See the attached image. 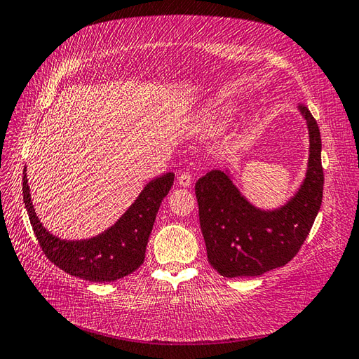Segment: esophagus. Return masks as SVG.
Wrapping results in <instances>:
<instances>
[{
  "mask_svg": "<svg viewBox=\"0 0 359 359\" xmlns=\"http://www.w3.org/2000/svg\"><path fill=\"white\" fill-rule=\"evenodd\" d=\"M177 182H179V185L182 187V188H188V187H191V184H193V175L189 174V172H182L179 177H177Z\"/></svg>",
  "mask_w": 359,
  "mask_h": 359,
  "instance_id": "obj_1",
  "label": "esophagus"
}]
</instances>
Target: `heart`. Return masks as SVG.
I'll return each instance as SVG.
<instances>
[{
  "instance_id": "obj_1",
  "label": "heart",
  "mask_w": 359,
  "mask_h": 359,
  "mask_svg": "<svg viewBox=\"0 0 359 359\" xmlns=\"http://www.w3.org/2000/svg\"><path fill=\"white\" fill-rule=\"evenodd\" d=\"M234 114V106L230 103H219L215 104L205 114L197 118L193 126V131L202 135H211L220 131L225 126V123Z\"/></svg>"
}]
</instances>
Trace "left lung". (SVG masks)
<instances>
[{"mask_svg":"<svg viewBox=\"0 0 359 359\" xmlns=\"http://www.w3.org/2000/svg\"><path fill=\"white\" fill-rule=\"evenodd\" d=\"M299 111L309 128V165L301 188L284 207L256 208L224 171L212 170L196 182L208 261L225 278L261 276L288 264L307 239L321 208V134L307 106L299 104Z\"/></svg>","mask_w":359,"mask_h":359,"instance_id":"8db88e82","label":"left lung"}]
</instances>
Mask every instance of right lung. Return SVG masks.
Masks as SVG:
<instances>
[{
	"instance_id": "right-lung-1",
	"label": "right lung",
	"mask_w": 359,
	"mask_h": 359,
	"mask_svg": "<svg viewBox=\"0 0 359 359\" xmlns=\"http://www.w3.org/2000/svg\"><path fill=\"white\" fill-rule=\"evenodd\" d=\"M22 174V199L43 253L71 276L90 282L117 280L143 264L160 203L174 182L172 172L160 175L143 188L135 202L108 230L85 241H65L50 234L40 222L30 201L26 168Z\"/></svg>"
}]
</instances>
